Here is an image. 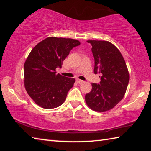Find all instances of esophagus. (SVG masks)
Wrapping results in <instances>:
<instances>
[{
  "instance_id": "esophagus-1",
  "label": "esophagus",
  "mask_w": 151,
  "mask_h": 151,
  "mask_svg": "<svg viewBox=\"0 0 151 151\" xmlns=\"http://www.w3.org/2000/svg\"><path fill=\"white\" fill-rule=\"evenodd\" d=\"M76 83L78 84H83V83H84V81L82 80H80V79H76Z\"/></svg>"
}]
</instances>
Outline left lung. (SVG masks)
Returning <instances> with one entry per match:
<instances>
[{"instance_id":"8db88e82","label":"left lung","mask_w":151,"mask_h":151,"mask_svg":"<svg viewBox=\"0 0 151 151\" xmlns=\"http://www.w3.org/2000/svg\"><path fill=\"white\" fill-rule=\"evenodd\" d=\"M94 58V74L101 75L99 84L92 83L85 101L96 112L114 108L124 96L129 82V73L124 59L115 46L106 40H89Z\"/></svg>"}]
</instances>
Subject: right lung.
<instances>
[{"mask_svg": "<svg viewBox=\"0 0 151 151\" xmlns=\"http://www.w3.org/2000/svg\"><path fill=\"white\" fill-rule=\"evenodd\" d=\"M78 40L48 37L32 48L24 63V87L35 103L46 109L60 106L65 101L75 79L57 74Z\"/></svg>", "mask_w": 151, "mask_h": 151, "instance_id": "add662e5", "label": "right lung"}]
</instances>
